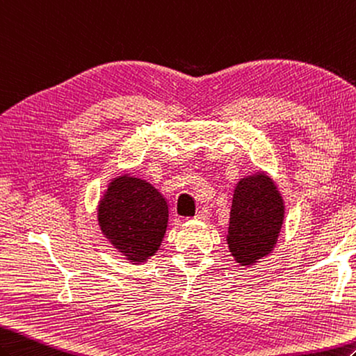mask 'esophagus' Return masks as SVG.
Returning a JSON list of instances; mask_svg holds the SVG:
<instances>
[{
    "mask_svg": "<svg viewBox=\"0 0 356 356\" xmlns=\"http://www.w3.org/2000/svg\"><path fill=\"white\" fill-rule=\"evenodd\" d=\"M210 216V210H209V207H202L198 213H196L195 215V219H207Z\"/></svg>",
    "mask_w": 356,
    "mask_h": 356,
    "instance_id": "34e87169",
    "label": "esophagus"
}]
</instances>
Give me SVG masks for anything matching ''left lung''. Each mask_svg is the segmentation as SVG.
I'll use <instances>...</instances> for the list:
<instances>
[{
    "label": "left lung",
    "instance_id": "obj_1",
    "mask_svg": "<svg viewBox=\"0 0 356 356\" xmlns=\"http://www.w3.org/2000/svg\"><path fill=\"white\" fill-rule=\"evenodd\" d=\"M283 201L264 173L241 179L234 188L228 248L241 265L256 264L271 252L283 224Z\"/></svg>",
    "mask_w": 356,
    "mask_h": 356
}]
</instances>
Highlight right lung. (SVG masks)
Here are the masks:
<instances>
[{
    "mask_svg": "<svg viewBox=\"0 0 356 356\" xmlns=\"http://www.w3.org/2000/svg\"><path fill=\"white\" fill-rule=\"evenodd\" d=\"M169 210L163 195L146 181L115 178L99 204L102 232L131 262H143L160 248Z\"/></svg>",
    "mask_w": 356,
    "mask_h": 356,
    "instance_id": "right-lung-1",
    "label": "right lung"
}]
</instances>
